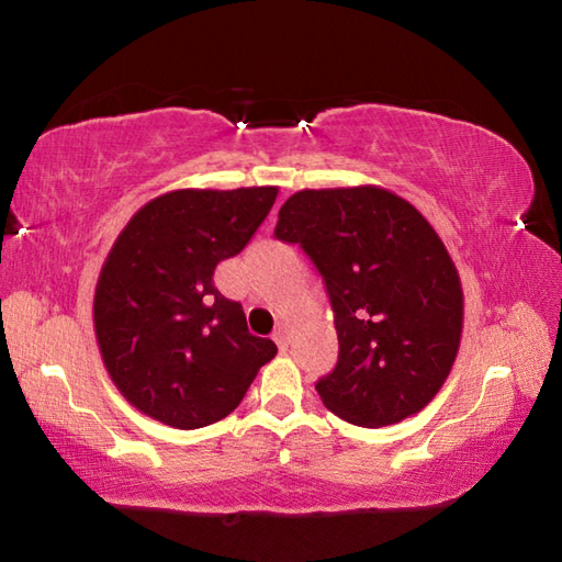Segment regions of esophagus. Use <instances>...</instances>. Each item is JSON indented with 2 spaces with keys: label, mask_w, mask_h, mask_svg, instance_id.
<instances>
[{
  "label": "esophagus",
  "mask_w": 562,
  "mask_h": 562,
  "mask_svg": "<svg viewBox=\"0 0 562 562\" xmlns=\"http://www.w3.org/2000/svg\"><path fill=\"white\" fill-rule=\"evenodd\" d=\"M272 339L278 341V347H284V345H288V325H284V322H280V325L274 327V335H272Z\"/></svg>",
  "instance_id": "34e87169"
}]
</instances>
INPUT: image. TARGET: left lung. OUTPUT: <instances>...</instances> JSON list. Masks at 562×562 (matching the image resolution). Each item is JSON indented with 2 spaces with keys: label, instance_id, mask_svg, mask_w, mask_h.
Returning <instances> with one entry per match:
<instances>
[{
  "label": "left lung",
  "instance_id": "1",
  "mask_svg": "<svg viewBox=\"0 0 562 562\" xmlns=\"http://www.w3.org/2000/svg\"><path fill=\"white\" fill-rule=\"evenodd\" d=\"M274 237L307 252L335 312L339 357L315 384L322 404L367 429L422 412L463 327L459 272L429 221L376 186L300 190Z\"/></svg>",
  "mask_w": 562,
  "mask_h": 562
}]
</instances>
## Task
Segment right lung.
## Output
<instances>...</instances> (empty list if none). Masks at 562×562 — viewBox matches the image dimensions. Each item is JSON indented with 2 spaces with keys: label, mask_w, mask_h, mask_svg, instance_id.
<instances>
[{
  "label": "right lung",
  "mask_w": 562,
  "mask_h": 562,
  "mask_svg": "<svg viewBox=\"0 0 562 562\" xmlns=\"http://www.w3.org/2000/svg\"><path fill=\"white\" fill-rule=\"evenodd\" d=\"M278 188L173 190L131 217L103 262L93 327L106 372L146 416L201 429L243 402L272 339L247 331L240 302L213 284L250 243Z\"/></svg>",
  "instance_id": "obj_1"
}]
</instances>
